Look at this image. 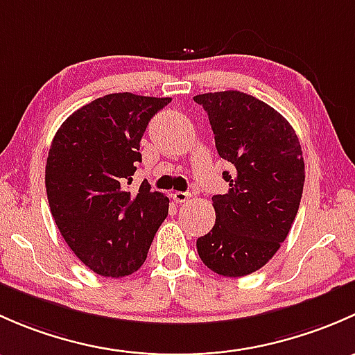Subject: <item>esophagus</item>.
I'll list each match as a JSON object with an SVG mask.
<instances>
[{
    "mask_svg": "<svg viewBox=\"0 0 355 355\" xmlns=\"http://www.w3.org/2000/svg\"><path fill=\"white\" fill-rule=\"evenodd\" d=\"M189 198H191V195H189L188 191H176V193H173V200L176 203H184V202H188Z\"/></svg>",
    "mask_w": 355,
    "mask_h": 355,
    "instance_id": "1",
    "label": "esophagus"
}]
</instances>
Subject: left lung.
<instances>
[{"label": "left lung", "instance_id": "obj_1", "mask_svg": "<svg viewBox=\"0 0 355 355\" xmlns=\"http://www.w3.org/2000/svg\"><path fill=\"white\" fill-rule=\"evenodd\" d=\"M229 191L214 195L215 225L196 241L205 265L244 277L272 259L286 241L304 186V159L294 128L280 112L239 90L202 94Z\"/></svg>", "mask_w": 355, "mask_h": 355}]
</instances>
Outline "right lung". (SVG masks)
Returning a JSON list of instances; mask_svg holds the SVG:
<instances>
[{"label":"right lung","instance_id":"right-lung-1","mask_svg":"<svg viewBox=\"0 0 355 355\" xmlns=\"http://www.w3.org/2000/svg\"><path fill=\"white\" fill-rule=\"evenodd\" d=\"M171 97H98L61 124L46 162V191L61 236L102 277L131 275L147 259L169 198L148 181L128 191L147 124Z\"/></svg>","mask_w":355,"mask_h":355}]
</instances>
